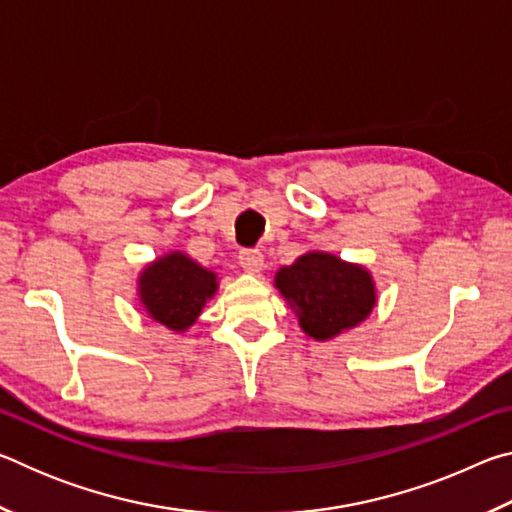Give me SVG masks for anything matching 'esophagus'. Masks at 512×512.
I'll return each mask as SVG.
<instances>
[{
  "label": "esophagus",
  "mask_w": 512,
  "mask_h": 512,
  "mask_svg": "<svg viewBox=\"0 0 512 512\" xmlns=\"http://www.w3.org/2000/svg\"><path fill=\"white\" fill-rule=\"evenodd\" d=\"M239 264L246 273H259L264 268V255L259 250H241Z\"/></svg>",
  "instance_id": "esophagus-1"
}]
</instances>
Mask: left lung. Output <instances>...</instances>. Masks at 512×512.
Segmentation results:
<instances>
[{"instance_id":"left-lung-1","label":"left lung","mask_w":512,"mask_h":512,"mask_svg":"<svg viewBox=\"0 0 512 512\" xmlns=\"http://www.w3.org/2000/svg\"><path fill=\"white\" fill-rule=\"evenodd\" d=\"M275 287L296 309L311 339L327 341L366 320L375 307V284L357 264L327 253H307L275 275Z\"/></svg>"}]
</instances>
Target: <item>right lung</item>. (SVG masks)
Instances as JSON below:
<instances>
[{"label": "right lung", "instance_id": "add662e5", "mask_svg": "<svg viewBox=\"0 0 512 512\" xmlns=\"http://www.w3.org/2000/svg\"><path fill=\"white\" fill-rule=\"evenodd\" d=\"M216 275L183 253L155 259L140 275V300L153 320L183 332L214 296Z\"/></svg>", "mask_w": 512, "mask_h": 512}]
</instances>
